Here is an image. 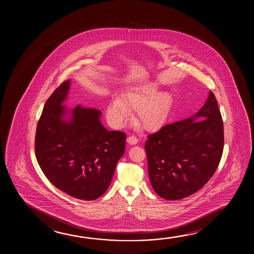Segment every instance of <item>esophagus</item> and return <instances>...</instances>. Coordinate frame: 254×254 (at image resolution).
<instances>
[{"instance_id":"obj_1","label":"esophagus","mask_w":254,"mask_h":254,"mask_svg":"<svg viewBox=\"0 0 254 254\" xmlns=\"http://www.w3.org/2000/svg\"><path fill=\"white\" fill-rule=\"evenodd\" d=\"M127 143L130 144V145H135L138 142V139L135 137V136L132 135V136H128V137H127Z\"/></svg>"}]
</instances>
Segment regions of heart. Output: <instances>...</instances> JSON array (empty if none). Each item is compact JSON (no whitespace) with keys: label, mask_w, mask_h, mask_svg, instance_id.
Segmentation results:
<instances>
[{"label":"heart","mask_w":254,"mask_h":254,"mask_svg":"<svg viewBox=\"0 0 254 254\" xmlns=\"http://www.w3.org/2000/svg\"><path fill=\"white\" fill-rule=\"evenodd\" d=\"M162 86L157 81H149L132 87L120 100L110 103L106 116L113 125L120 127L128 118V111L136 112V122L147 130L161 127L175 105V96L169 91H161Z\"/></svg>","instance_id":"obj_1"}]
</instances>
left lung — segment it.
<instances>
[{"instance_id": "left-lung-1", "label": "left lung", "mask_w": 254, "mask_h": 254, "mask_svg": "<svg viewBox=\"0 0 254 254\" xmlns=\"http://www.w3.org/2000/svg\"><path fill=\"white\" fill-rule=\"evenodd\" d=\"M148 138V171L155 192L167 200L194 194L215 173L223 151V121L215 96L209 92L193 116L164 126Z\"/></svg>"}]
</instances>
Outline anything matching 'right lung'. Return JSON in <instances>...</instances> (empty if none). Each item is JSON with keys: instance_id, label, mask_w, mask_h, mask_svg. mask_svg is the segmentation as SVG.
Returning <instances> with one entry per match:
<instances>
[{"instance_id": "1", "label": "right lung", "mask_w": 254, "mask_h": 254, "mask_svg": "<svg viewBox=\"0 0 254 254\" xmlns=\"http://www.w3.org/2000/svg\"><path fill=\"white\" fill-rule=\"evenodd\" d=\"M70 86L68 79L47 100L36 128L35 154L55 187L89 201L107 190L125 153L127 135L105 128L96 109L64 105Z\"/></svg>"}]
</instances>
